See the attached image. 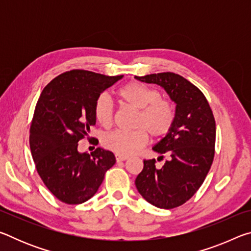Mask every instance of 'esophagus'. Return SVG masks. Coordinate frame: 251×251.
<instances>
[{
	"label": "esophagus",
	"mask_w": 251,
	"mask_h": 251,
	"mask_svg": "<svg viewBox=\"0 0 251 251\" xmlns=\"http://www.w3.org/2000/svg\"><path fill=\"white\" fill-rule=\"evenodd\" d=\"M126 159H128V157L124 156V155H116V160L117 161H124Z\"/></svg>",
	"instance_id": "1"
}]
</instances>
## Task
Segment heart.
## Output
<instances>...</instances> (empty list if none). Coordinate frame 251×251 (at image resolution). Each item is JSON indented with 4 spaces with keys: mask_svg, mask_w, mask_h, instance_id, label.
<instances>
[{
    "mask_svg": "<svg viewBox=\"0 0 251 251\" xmlns=\"http://www.w3.org/2000/svg\"><path fill=\"white\" fill-rule=\"evenodd\" d=\"M122 103L138 110L135 118L134 131H113L103 138L107 150L118 155L128 156L137 151L147 143V134L152 138H161L168 134L175 120V110L171 101L160 99L158 91L137 82H129L118 91ZM113 104L109 97L103 94L97 97L94 115L103 127L113 122Z\"/></svg>",
    "mask_w": 251,
    "mask_h": 251,
    "instance_id": "obj_1",
    "label": "heart"
}]
</instances>
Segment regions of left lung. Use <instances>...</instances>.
I'll list each match as a JSON object with an SVG mask.
<instances>
[{
    "mask_svg": "<svg viewBox=\"0 0 251 251\" xmlns=\"http://www.w3.org/2000/svg\"><path fill=\"white\" fill-rule=\"evenodd\" d=\"M135 78L158 85L176 105L171 130L152 147L169 158L161 168L155 166V159H145L135 179L146 201L172 209L192 198L209 172L215 152V118L202 93L180 75L167 72Z\"/></svg>",
    "mask_w": 251,
    "mask_h": 251,
    "instance_id": "obj_1",
    "label": "left lung"
}]
</instances>
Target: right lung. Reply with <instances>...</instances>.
I'll use <instances>...</instances> for the list:
<instances>
[{
    "instance_id": "1",
    "label": "right lung",
    "mask_w": 251,
    "mask_h": 251,
    "mask_svg": "<svg viewBox=\"0 0 251 251\" xmlns=\"http://www.w3.org/2000/svg\"><path fill=\"white\" fill-rule=\"evenodd\" d=\"M124 76L74 70L46 85L34 112L29 146L40 177L59 201L77 205L97 193L116 163L110 151L79 152L78 142L96 124L97 97Z\"/></svg>"
}]
</instances>
